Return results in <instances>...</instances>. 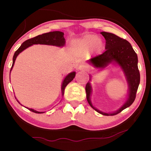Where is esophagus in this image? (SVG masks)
Here are the masks:
<instances>
[{"label": "esophagus", "mask_w": 151, "mask_h": 151, "mask_svg": "<svg viewBox=\"0 0 151 151\" xmlns=\"http://www.w3.org/2000/svg\"><path fill=\"white\" fill-rule=\"evenodd\" d=\"M86 69H87V67L84 65H81L78 67V70H79V71H86Z\"/></svg>", "instance_id": "obj_1"}]
</instances>
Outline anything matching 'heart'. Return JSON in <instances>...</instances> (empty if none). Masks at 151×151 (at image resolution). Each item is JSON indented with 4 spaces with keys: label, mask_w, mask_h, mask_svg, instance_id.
Returning a JSON list of instances; mask_svg holds the SVG:
<instances>
[{
    "label": "heart",
    "mask_w": 151,
    "mask_h": 151,
    "mask_svg": "<svg viewBox=\"0 0 151 151\" xmlns=\"http://www.w3.org/2000/svg\"><path fill=\"white\" fill-rule=\"evenodd\" d=\"M80 45L84 48L92 46L96 51H100L102 48V41L91 35H88L84 37L80 42Z\"/></svg>",
    "instance_id": "obj_1"
}]
</instances>
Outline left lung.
<instances>
[{"instance_id": "8db88e82", "label": "left lung", "mask_w": 151, "mask_h": 151, "mask_svg": "<svg viewBox=\"0 0 151 151\" xmlns=\"http://www.w3.org/2000/svg\"><path fill=\"white\" fill-rule=\"evenodd\" d=\"M101 34L106 40V51L102 54L91 58L89 62L98 68L105 67L113 61L115 62L123 69L129 84V96L125 104L117 112L105 113L98 111L92 105L90 101L91 88L88 82L86 84L85 90L88 104L97 112L102 115L109 116L118 114L124 109H127L133 104L136 98V93L139 84L140 74L137 67V55L133 50L131 45L125 39L111 33L102 32H101Z\"/></svg>"}]
</instances>
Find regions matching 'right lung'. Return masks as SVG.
<instances>
[{
    "mask_svg": "<svg viewBox=\"0 0 151 151\" xmlns=\"http://www.w3.org/2000/svg\"><path fill=\"white\" fill-rule=\"evenodd\" d=\"M64 33L61 32H48L45 33V34H42L41 35H38L34 38H30L29 40H27L26 41L22 43L19 48H18L16 51L14 53V57H13V64H12L11 70V72L13 66L15 63L16 57L18 56V55L19 54L20 52H22V51L27 48L31 45H36V44H42V45H55V46L58 47H63L65 45V38L63 36ZM76 76L75 72H72V73H69L67 77L65 78L64 81L63 82V85H62V92H63V95H64L65 93V87L67 86L68 84L70 82H71L73 80V78ZM28 109V108H27ZM29 110L32 111V112L36 113H42L43 112H38V111H34V109H28Z\"/></svg>",
    "mask_w": 151,
    "mask_h": 151,
    "instance_id": "add662e5",
    "label": "right lung"
}]
</instances>
